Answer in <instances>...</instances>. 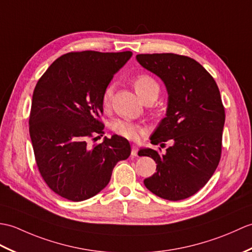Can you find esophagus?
I'll list each match as a JSON object with an SVG mask.
<instances>
[{
  "instance_id": "34e87169",
  "label": "esophagus",
  "mask_w": 252,
  "mask_h": 252,
  "mask_svg": "<svg viewBox=\"0 0 252 252\" xmlns=\"http://www.w3.org/2000/svg\"><path fill=\"white\" fill-rule=\"evenodd\" d=\"M131 155L133 156V158L138 156V148H137V145H135V144H132V147H131Z\"/></svg>"
}]
</instances>
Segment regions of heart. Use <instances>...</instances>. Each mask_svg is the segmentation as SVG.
I'll return each instance as SVG.
<instances>
[{"mask_svg": "<svg viewBox=\"0 0 252 252\" xmlns=\"http://www.w3.org/2000/svg\"><path fill=\"white\" fill-rule=\"evenodd\" d=\"M133 87H135L137 94H139L143 101L148 98L152 96H158L159 93V85L156 82L153 76L149 74H140L136 76V79L133 80ZM114 86L113 84H109V85L104 88L102 94V104L104 107H109L112 94H113ZM112 129L123 138L130 139V140H137L144 132V129L140 126L129 121L125 120H119L113 123L112 125Z\"/></svg>", "mask_w": 252, "mask_h": 252, "instance_id": "heart-1", "label": "heart"}]
</instances>
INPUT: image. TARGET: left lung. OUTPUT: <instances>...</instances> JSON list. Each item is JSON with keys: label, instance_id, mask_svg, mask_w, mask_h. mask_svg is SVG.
Instances as JSON below:
<instances>
[{"label": "left lung", "instance_id": "left-lung-1", "mask_svg": "<svg viewBox=\"0 0 252 252\" xmlns=\"http://www.w3.org/2000/svg\"><path fill=\"white\" fill-rule=\"evenodd\" d=\"M136 58L160 77L168 92L166 117L151 136V143L161 147L173 142L164 154L152 149L139 151L158 164L144 186L160 198H188L205 187L221 158L225 112L219 88L208 71L188 56L140 54Z\"/></svg>", "mask_w": 252, "mask_h": 252}]
</instances>
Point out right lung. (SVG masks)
Segmentation results:
<instances>
[{"mask_svg": "<svg viewBox=\"0 0 252 252\" xmlns=\"http://www.w3.org/2000/svg\"><path fill=\"white\" fill-rule=\"evenodd\" d=\"M131 52H71L49 65L32 96L29 131L38 171L61 197L81 202L108 186L117 161L129 158L127 139L103 135L102 94Z\"/></svg>", "mask_w": 252, "mask_h": 252, "instance_id": "right-lung-1", "label": "right lung"}]
</instances>
